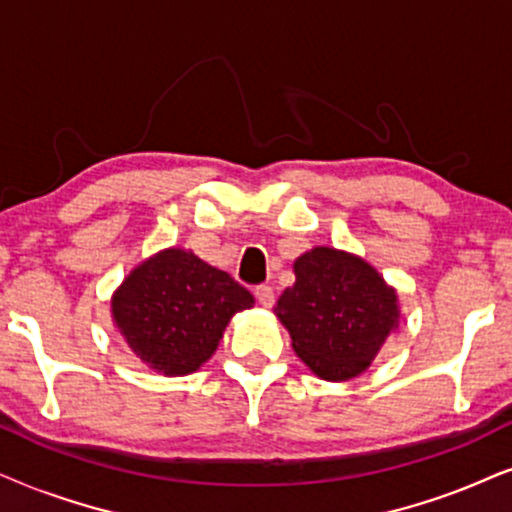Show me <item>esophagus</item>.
Here are the masks:
<instances>
[{
  "mask_svg": "<svg viewBox=\"0 0 512 512\" xmlns=\"http://www.w3.org/2000/svg\"><path fill=\"white\" fill-rule=\"evenodd\" d=\"M255 297H257V302H260L264 309H271V306H274V302H276V297H274V290L269 288V285H257L255 288Z\"/></svg>",
  "mask_w": 512,
  "mask_h": 512,
  "instance_id": "34e87169",
  "label": "esophagus"
}]
</instances>
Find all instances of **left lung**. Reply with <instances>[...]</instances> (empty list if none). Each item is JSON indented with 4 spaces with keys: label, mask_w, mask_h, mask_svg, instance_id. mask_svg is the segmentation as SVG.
<instances>
[{
    "label": "left lung",
    "mask_w": 512,
    "mask_h": 512,
    "mask_svg": "<svg viewBox=\"0 0 512 512\" xmlns=\"http://www.w3.org/2000/svg\"><path fill=\"white\" fill-rule=\"evenodd\" d=\"M295 285L274 306L292 349L325 381L363 374L400 320V302L372 264L316 245L295 264Z\"/></svg>",
    "instance_id": "1"
}]
</instances>
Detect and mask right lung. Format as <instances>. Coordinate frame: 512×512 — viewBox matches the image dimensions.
Returning <instances> with one entry per match:
<instances>
[{
  "label": "right lung",
  "mask_w": 512,
  "mask_h": 512,
  "mask_svg": "<svg viewBox=\"0 0 512 512\" xmlns=\"http://www.w3.org/2000/svg\"><path fill=\"white\" fill-rule=\"evenodd\" d=\"M255 297L192 250L166 248L142 260L112 295V320L135 356L163 377L208 363L234 313Z\"/></svg>",
  "instance_id": "add662e5"
}]
</instances>
